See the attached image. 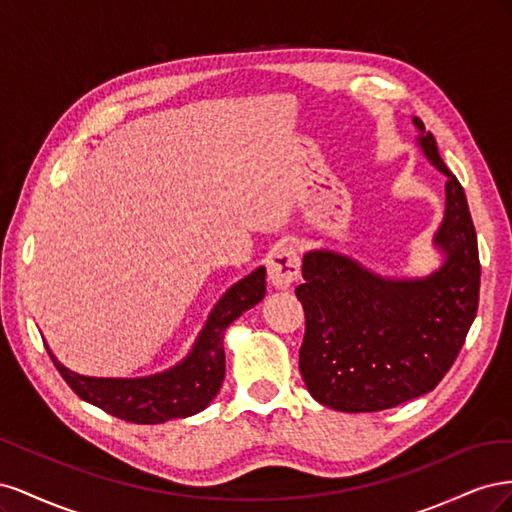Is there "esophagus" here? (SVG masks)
Returning <instances> with one entry per match:
<instances>
[{
	"mask_svg": "<svg viewBox=\"0 0 512 512\" xmlns=\"http://www.w3.org/2000/svg\"><path fill=\"white\" fill-rule=\"evenodd\" d=\"M267 271H269V282L273 288L277 290L290 288L299 280V273H301V258H299L297 247L292 243L277 245L269 254Z\"/></svg>",
	"mask_w": 512,
	"mask_h": 512,
	"instance_id": "34e87169",
	"label": "esophagus"
}]
</instances>
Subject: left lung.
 I'll return each mask as SVG.
<instances>
[{
	"instance_id": "obj_1",
	"label": "left lung",
	"mask_w": 512,
	"mask_h": 512,
	"mask_svg": "<svg viewBox=\"0 0 512 512\" xmlns=\"http://www.w3.org/2000/svg\"><path fill=\"white\" fill-rule=\"evenodd\" d=\"M412 121L416 145L446 177L444 218L433 235L442 265L425 277H389L333 250L303 256L299 369L309 395L339 412L395 408L436 389L476 318L480 262L466 192L433 134Z\"/></svg>"
}]
</instances>
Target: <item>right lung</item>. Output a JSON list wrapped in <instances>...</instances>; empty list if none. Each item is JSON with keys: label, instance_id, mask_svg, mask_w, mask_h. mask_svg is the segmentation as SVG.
Returning <instances> with one entry per match:
<instances>
[{"label": "right lung", "instance_id": "1", "mask_svg": "<svg viewBox=\"0 0 512 512\" xmlns=\"http://www.w3.org/2000/svg\"><path fill=\"white\" fill-rule=\"evenodd\" d=\"M265 277L267 269L258 267L235 286H230L213 305L188 356L160 374L143 378L81 376L61 365L49 346L46 350L61 378L76 395L121 421L156 425L173 421V418H188L203 412L218 395L226 374L224 333L230 322H235L265 297Z\"/></svg>", "mask_w": 512, "mask_h": 512}]
</instances>
